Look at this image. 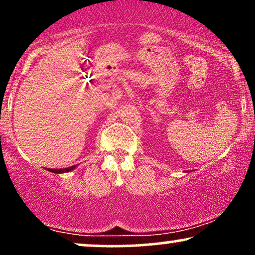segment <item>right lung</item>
Segmentation results:
<instances>
[{
	"mask_svg": "<svg viewBox=\"0 0 255 255\" xmlns=\"http://www.w3.org/2000/svg\"><path fill=\"white\" fill-rule=\"evenodd\" d=\"M73 169H75V165L69 166V168H64V169H48V170L51 172H55V174H62V172L71 171V170H73Z\"/></svg>",
	"mask_w": 255,
	"mask_h": 255,
	"instance_id": "obj_1",
	"label": "right lung"
}]
</instances>
